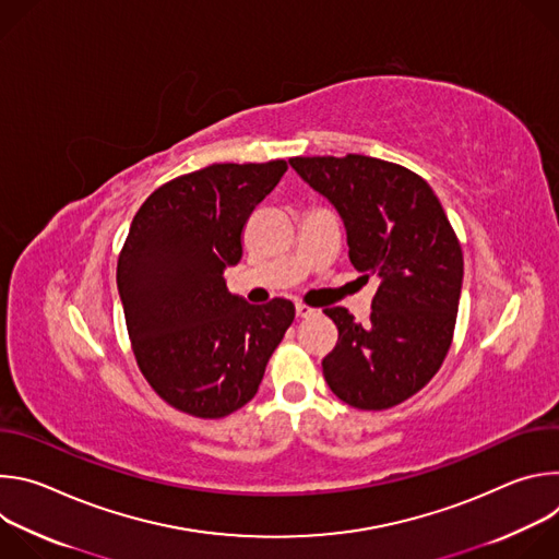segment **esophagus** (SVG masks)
<instances>
[{
	"label": "esophagus",
	"instance_id": "esophagus-1",
	"mask_svg": "<svg viewBox=\"0 0 559 559\" xmlns=\"http://www.w3.org/2000/svg\"><path fill=\"white\" fill-rule=\"evenodd\" d=\"M296 316H298V318H311V316H316V309H313V307H307V305H302V302H296Z\"/></svg>",
	"mask_w": 559,
	"mask_h": 559
}]
</instances>
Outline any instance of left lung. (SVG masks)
<instances>
[{"label": "left lung", "mask_w": 559, "mask_h": 559, "mask_svg": "<svg viewBox=\"0 0 559 559\" xmlns=\"http://www.w3.org/2000/svg\"><path fill=\"white\" fill-rule=\"evenodd\" d=\"M289 166L343 218L349 261L378 278L369 323L345 307L325 313L338 343L323 358L343 403L380 412L418 393L440 369L455 328L464 261L425 179L373 156H294Z\"/></svg>", "instance_id": "8db88e82"}]
</instances>
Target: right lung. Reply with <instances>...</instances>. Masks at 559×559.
Wrapping results in <instances>:
<instances>
[{"label": "right lung", "mask_w": 559, "mask_h": 559, "mask_svg": "<svg viewBox=\"0 0 559 559\" xmlns=\"http://www.w3.org/2000/svg\"><path fill=\"white\" fill-rule=\"evenodd\" d=\"M285 162L214 164L154 190L132 218L117 287L136 362L164 401L197 418L250 403L294 305H250L223 272L243 257V229Z\"/></svg>", "instance_id": "obj_1"}]
</instances>
